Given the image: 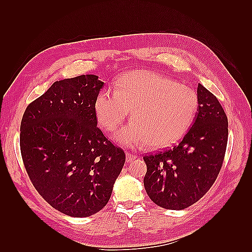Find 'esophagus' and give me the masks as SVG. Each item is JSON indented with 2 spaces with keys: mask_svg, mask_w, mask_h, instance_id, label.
Masks as SVG:
<instances>
[{
  "mask_svg": "<svg viewBox=\"0 0 252 252\" xmlns=\"http://www.w3.org/2000/svg\"><path fill=\"white\" fill-rule=\"evenodd\" d=\"M126 162H131V161H133V160L134 159H136V156L135 155H133V154H129V153H126Z\"/></svg>",
  "mask_w": 252,
  "mask_h": 252,
  "instance_id": "34e87169",
  "label": "esophagus"
}]
</instances>
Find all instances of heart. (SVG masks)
<instances>
[{
	"label": "heart",
	"instance_id": "1",
	"mask_svg": "<svg viewBox=\"0 0 252 252\" xmlns=\"http://www.w3.org/2000/svg\"><path fill=\"white\" fill-rule=\"evenodd\" d=\"M198 109L194 90L172 79L149 71H135L120 78L115 93L100 91L94 101L98 122L115 131L131 111L132 122L115 135L120 145L168 147L189 131Z\"/></svg>",
	"mask_w": 252,
	"mask_h": 252
}]
</instances>
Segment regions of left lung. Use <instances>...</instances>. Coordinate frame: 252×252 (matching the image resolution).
Listing matches in <instances>:
<instances>
[{"instance_id":"left-lung-1","label":"left lung","mask_w":252,"mask_h":252,"mask_svg":"<svg viewBox=\"0 0 252 252\" xmlns=\"http://www.w3.org/2000/svg\"><path fill=\"white\" fill-rule=\"evenodd\" d=\"M198 109L179 145L144 157V186L157 206L183 210L210 189L225 156L228 123L221 104L198 84Z\"/></svg>"}]
</instances>
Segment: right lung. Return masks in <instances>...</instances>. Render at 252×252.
<instances>
[{
  "label": "right lung",
  "instance_id": "add662e5",
  "mask_svg": "<svg viewBox=\"0 0 252 252\" xmlns=\"http://www.w3.org/2000/svg\"><path fill=\"white\" fill-rule=\"evenodd\" d=\"M103 87L94 74L56 81L27 107L20 125L32 184L53 208L74 218L107 205L126 161L97 127L94 101Z\"/></svg>",
  "mask_w": 252,
  "mask_h": 252
}]
</instances>
